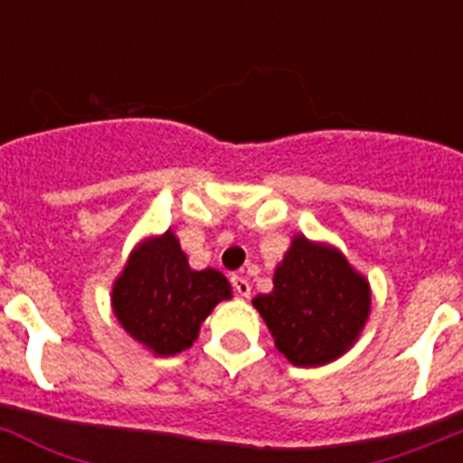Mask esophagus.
<instances>
[{
  "instance_id": "esophagus-1",
  "label": "esophagus",
  "mask_w": 463,
  "mask_h": 463,
  "mask_svg": "<svg viewBox=\"0 0 463 463\" xmlns=\"http://www.w3.org/2000/svg\"><path fill=\"white\" fill-rule=\"evenodd\" d=\"M231 281H232V288H235V293L237 296H242V298H249V293H251V284H249L247 279H244V277H231Z\"/></svg>"
}]
</instances>
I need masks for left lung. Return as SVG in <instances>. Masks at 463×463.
I'll list each match as a JSON object with an SVG mask.
<instances>
[{
	"label": "left lung",
	"instance_id": "8db88e82",
	"mask_svg": "<svg viewBox=\"0 0 463 463\" xmlns=\"http://www.w3.org/2000/svg\"><path fill=\"white\" fill-rule=\"evenodd\" d=\"M272 281L254 307L293 365L331 364L356 343L371 315V287L335 247L296 235Z\"/></svg>",
	"mask_w": 463,
	"mask_h": 463
}]
</instances>
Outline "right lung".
<instances>
[{"instance_id": "add662e5", "label": "right lung", "mask_w": 463, "mask_h": 463, "mask_svg": "<svg viewBox=\"0 0 463 463\" xmlns=\"http://www.w3.org/2000/svg\"><path fill=\"white\" fill-rule=\"evenodd\" d=\"M232 288L219 270H191L172 231L144 240L114 281V315L137 343L175 356L198 340L200 324Z\"/></svg>"}]
</instances>
